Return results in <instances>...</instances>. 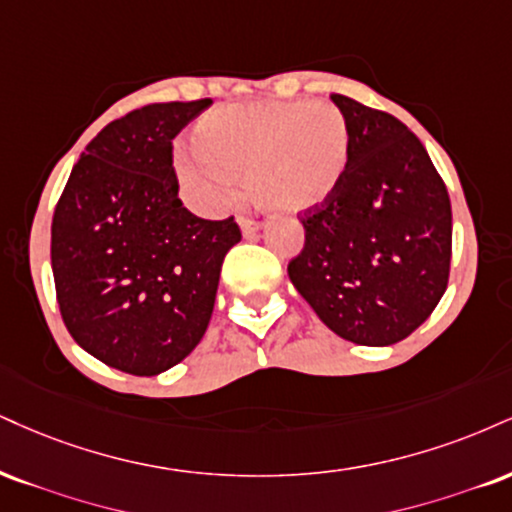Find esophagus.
I'll return each mask as SVG.
<instances>
[{"label":"esophagus","instance_id":"1","mask_svg":"<svg viewBox=\"0 0 512 512\" xmlns=\"http://www.w3.org/2000/svg\"><path fill=\"white\" fill-rule=\"evenodd\" d=\"M240 229H243L245 236H250V233L260 231L262 229V221L260 219H252V217H240Z\"/></svg>","mask_w":512,"mask_h":512}]
</instances>
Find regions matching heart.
Segmentation results:
<instances>
[{
	"mask_svg": "<svg viewBox=\"0 0 512 512\" xmlns=\"http://www.w3.org/2000/svg\"><path fill=\"white\" fill-rule=\"evenodd\" d=\"M193 152L178 157L183 186L207 209H224L248 169L264 205L303 212L341 183L350 159L348 121L329 102H238L202 116Z\"/></svg>",
	"mask_w": 512,
	"mask_h": 512,
	"instance_id": "b5f03b06",
	"label": "heart"
}]
</instances>
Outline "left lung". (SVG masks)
<instances>
[{"mask_svg": "<svg viewBox=\"0 0 512 512\" xmlns=\"http://www.w3.org/2000/svg\"><path fill=\"white\" fill-rule=\"evenodd\" d=\"M331 100L348 121V169L334 193L298 214L305 245L288 276L334 334L391 346L432 315L446 291L451 197L403 121L346 95Z\"/></svg>", "mask_w": 512, "mask_h": 512, "instance_id": "8db88e82", "label": "left lung"}]
</instances>
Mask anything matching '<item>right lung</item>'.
<instances>
[{"label": "right lung", "instance_id": "add662e5", "mask_svg": "<svg viewBox=\"0 0 512 512\" xmlns=\"http://www.w3.org/2000/svg\"><path fill=\"white\" fill-rule=\"evenodd\" d=\"M212 100L133 109L73 166L52 217L61 319L80 348L135 377L178 365L205 336L236 219L183 207L174 138Z\"/></svg>", "mask_w": 512, "mask_h": 512}]
</instances>
